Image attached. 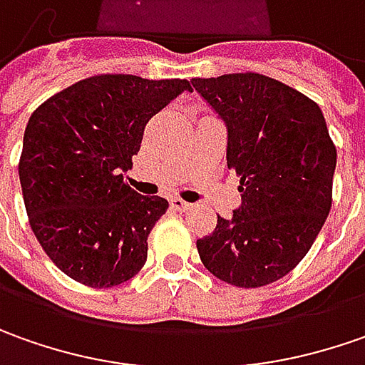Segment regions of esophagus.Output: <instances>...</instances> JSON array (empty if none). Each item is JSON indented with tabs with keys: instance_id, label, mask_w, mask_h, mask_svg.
<instances>
[{
	"instance_id": "obj_1",
	"label": "esophagus",
	"mask_w": 365,
	"mask_h": 365,
	"mask_svg": "<svg viewBox=\"0 0 365 365\" xmlns=\"http://www.w3.org/2000/svg\"><path fill=\"white\" fill-rule=\"evenodd\" d=\"M171 206L175 207V210H180V212H185V210H190L192 204L190 202H185L182 197H171Z\"/></svg>"
}]
</instances>
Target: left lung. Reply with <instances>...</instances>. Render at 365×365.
Listing matches in <instances>:
<instances>
[{"mask_svg":"<svg viewBox=\"0 0 365 365\" xmlns=\"http://www.w3.org/2000/svg\"><path fill=\"white\" fill-rule=\"evenodd\" d=\"M192 86L226 127V161L242 197L195 242L200 258L224 283H274L307 255L331 210L337 151L325 117L299 91L255 72Z\"/></svg>","mask_w":365,"mask_h":365,"instance_id":"obj_1","label":"left lung"}]
</instances>
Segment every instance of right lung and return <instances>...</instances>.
<instances>
[{
    "label": "right lung",
    "mask_w": 365,
    "mask_h": 365,
    "mask_svg": "<svg viewBox=\"0 0 365 365\" xmlns=\"http://www.w3.org/2000/svg\"><path fill=\"white\" fill-rule=\"evenodd\" d=\"M182 78L101 74L36 108L24 133L19 183L34 234L58 269L103 289L133 279L147 260V236L168 200L125 183L145 125L175 96Z\"/></svg>",
    "instance_id": "obj_1"
}]
</instances>
